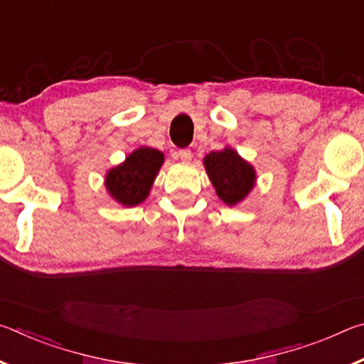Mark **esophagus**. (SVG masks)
Returning <instances> with one entry per match:
<instances>
[{"mask_svg": "<svg viewBox=\"0 0 364 364\" xmlns=\"http://www.w3.org/2000/svg\"><path fill=\"white\" fill-rule=\"evenodd\" d=\"M178 157H180L183 162H189V160L193 159V152H191L189 149H181V151H178Z\"/></svg>", "mask_w": 364, "mask_h": 364, "instance_id": "34e87169", "label": "esophagus"}]
</instances>
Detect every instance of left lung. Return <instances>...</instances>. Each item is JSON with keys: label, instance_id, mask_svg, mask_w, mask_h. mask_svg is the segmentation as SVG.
Instances as JSON below:
<instances>
[{"label": "left lung", "instance_id": "1", "mask_svg": "<svg viewBox=\"0 0 364 364\" xmlns=\"http://www.w3.org/2000/svg\"><path fill=\"white\" fill-rule=\"evenodd\" d=\"M204 167L220 200L230 207L241 204L257 183V171L252 164L230 146L208 152Z\"/></svg>", "mask_w": 364, "mask_h": 364}]
</instances>
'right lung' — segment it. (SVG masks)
I'll list each match as a JSON object with an SVG mask.
<instances>
[{"instance_id":"add662e5","label":"right lung","mask_w":364,"mask_h":364,"mask_svg":"<svg viewBox=\"0 0 364 364\" xmlns=\"http://www.w3.org/2000/svg\"><path fill=\"white\" fill-rule=\"evenodd\" d=\"M165 162L164 152L143 146L134 149L122 164L106 173L109 196L123 207H136L147 199L151 188Z\"/></svg>"}]
</instances>
